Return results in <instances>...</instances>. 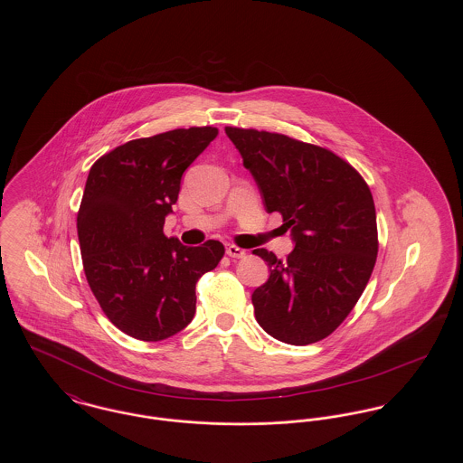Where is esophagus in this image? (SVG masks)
<instances>
[{"instance_id":"obj_1","label":"esophagus","mask_w":463,"mask_h":463,"mask_svg":"<svg viewBox=\"0 0 463 463\" xmlns=\"http://www.w3.org/2000/svg\"><path fill=\"white\" fill-rule=\"evenodd\" d=\"M225 253H227L231 259H244V257H246V251L241 250V248H238V246H234V244H227V246H225Z\"/></svg>"}]
</instances>
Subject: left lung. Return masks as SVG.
<instances>
[{
    "label": "left lung",
    "mask_w": 463,
    "mask_h": 463,
    "mask_svg": "<svg viewBox=\"0 0 463 463\" xmlns=\"http://www.w3.org/2000/svg\"><path fill=\"white\" fill-rule=\"evenodd\" d=\"M255 178L269 213L295 242L287 260L265 248L270 276L251 295L255 317L291 345L326 338L349 316L373 272L378 238L370 187L328 149L281 133L225 128Z\"/></svg>",
    "instance_id": "left-lung-1"
}]
</instances>
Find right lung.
Listing matches in <instances>:
<instances>
[{"mask_svg": "<svg viewBox=\"0 0 463 463\" xmlns=\"http://www.w3.org/2000/svg\"><path fill=\"white\" fill-rule=\"evenodd\" d=\"M217 135L193 127L137 138L90 168L78 212L87 281L110 323L133 338L159 342L184 330L199 278L223 257L221 241L189 248L163 232L184 172Z\"/></svg>", "mask_w": 463, "mask_h": 463, "instance_id": "1", "label": "right lung"}]
</instances>
